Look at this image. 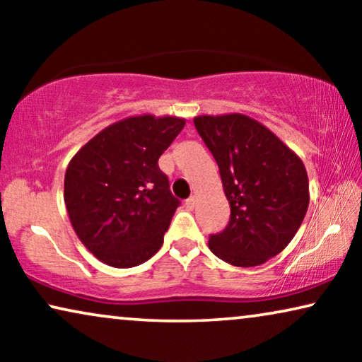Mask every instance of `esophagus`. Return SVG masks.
Segmentation results:
<instances>
[{
  "label": "esophagus",
  "mask_w": 362,
  "mask_h": 362,
  "mask_svg": "<svg viewBox=\"0 0 362 362\" xmlns=\"http://www.w3.org/2000/svg\"><path fill=\"white\" fill-rule=\"evenodd\" d=\"M194 206H196V196H191L189 199H186V207H187V209L192 211V209H194Z\"/></svg>",
  "instance_id": "obj_1"
}]
</instances>
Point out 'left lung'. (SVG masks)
<instances>
[{
	"mask_svg": "<svg viewBox=\"0 0 362 362\" xmlns=\"http://www.w3.org/2000/svg\"><path fill=\"white\" fill-rule=\"evenodd\" d=\"M196 130L219 166L230 221L209 249L234 267H255L280 254L310 204L301 158L274 132L242 113L194 117Z\"/></svg>",
	"mask_w": 362,
	"mask_h": 362,
	"instance_id": "1",
	"label": "left lung"
}]
</instances>
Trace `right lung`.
<instances>
[{"label": "right lung", "instance_id": "1", "mask_svg": "<svg viewBox=\"0 0 362 362\" xmlns=\"http://www.w3.org/2000/svg\"><path fill=\"white\" fill-rule=\"evenodd\" d=\"M181 117H127L88 140L69 163L64 202L76 234L103 264L130 269L163 245L180 201L158 160L185 128Z\"/></svg>", "mask_w": 362, "mask_h": 362}]
</instances>
